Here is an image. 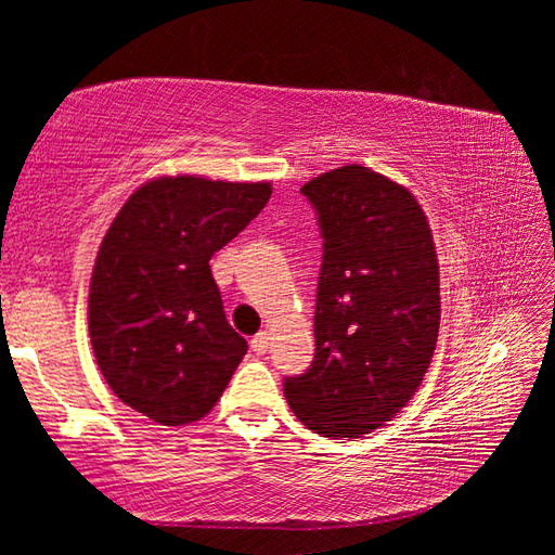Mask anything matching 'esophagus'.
<instances>
[{
    "label": "esophagus",
    "mask_w": 555,
    "mask_h": 555,
    "mask_svg": "<svg viewBox=\"0 0 555 555\" xmlns=\"http://www.w3.org/2000/svg\"><path fill=\"white\" fill-rule=\"evenodd\" d=\"M251 350H255L257 354H264L269 350V335L257 333L255 337H251Z\"/></svg>",
    "instance_id": "esophagus-1"
}]
</instances>
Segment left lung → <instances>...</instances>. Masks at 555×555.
<instances>
[{
  "mask_svg": "<svg viewBox=\"0 0 555 555\" xmlns=\"http://www.w3.org/2000/svg\"><path fill=\"white\" fill-rule=\"evenodd\" d=\"M323 264L315 357L284 379L300 424L325 438H360L391 421L424 382L440 325L434 234L406 188L347 164L308 181Z\"/></svg>",
  "mask_w": 555,
  "mask_h": 555,
  "instance_id": "left-lung-1",
  "label": "left lung"
}]
</instances>
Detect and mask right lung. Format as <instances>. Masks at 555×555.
<instances>
[{
	"label": "right lung",
	"instance_id": "right-lung-1",
	"mask_svg": "<svg viewBox=\"0 0 555 555\" xmlns=\"http://www.w3.org/2000/svg\"><path fill=\"white\" fill-rule=\"evenodd\" d=\"M269 198L271 183L162 176L112 220L90 281V343L109 389L156 424L201 421L247 354L210 259Z\"/></svg>",
	"mask_w": 555,
	"mask_h": 555
}]
</instances>
